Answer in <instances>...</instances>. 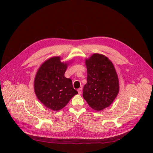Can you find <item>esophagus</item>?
I'll return each instance as SVG.
<instances>
[{
    "label": "esophagus",
    "instance_id": "34e87169",
    "mask_svg": "<svg viewBox=\"0 0 153 153\" xmlns=\"http://www.w3.org/2000/svg\"><path fill=\"white\" fill-rule=\"evenodd\" d=\"M77 91H78V93L79 94V95H81V94H82V88H79V89H77Z\"/></svg>",
    "mask_w": 153,
    "mask_h": 153
}]
</instances>
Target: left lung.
I'll return each instance as SVG.
<instances>
[{
  "label": "left lung",
  "instance_id": "obj_1",
  "mask_svg": "<svg viewBox=\"0 0 153 153\" xmlns=\"http://www.w3.org/2000/svg\"><path fill=\"white\" fill-rule=\"evenodd\" d=\"M87 83L83 97L93 110L100 111L113 102L119 93V80L114 64L106 56L95 53L85 59Z\"/></svg>",
  "mask_w": 153,
  "mask_h": 153
}]
</instances>
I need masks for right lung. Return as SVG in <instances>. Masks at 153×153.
<instances>
[{
  "instance_id": "1",
  "label": "right lung",
  "mask_w": 153,
  "mask_h": 153,
  "mask_svg": "<svg viewBox=\"0 0 153 153\" xmlns=\"http://www.w3.org/2000/svg\"><path fill=\"white\" fill-rule=\"evenodd\" d=\"M68 64L62 62L60 56L51 57L41 65L35 75V95L47 108L54 111L63 108L78 93L71 79L64 76Z\"/></svg>"
}]
</instances>
